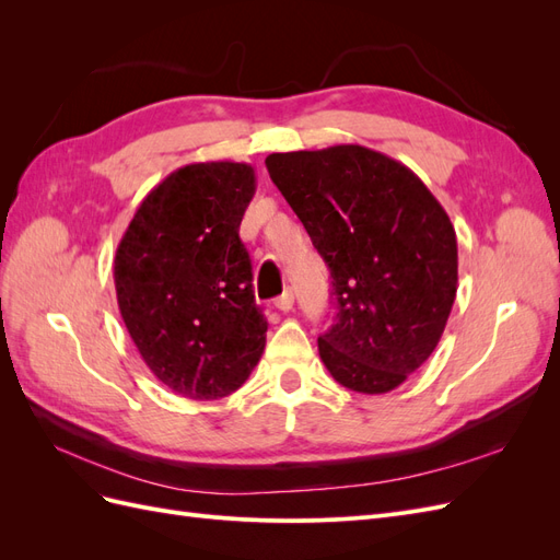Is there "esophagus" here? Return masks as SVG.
Here are the masks:
<instances>
[{
    "instance_id": "34e87169",
    "label": "esophagus",
    "mask_w": 560,
    "mask_h": 560,
    "mask_svg": "<svg viewBox=\"0 0 560 560\" xmlns=\"http://www.w3.org/2000/svg\"><path fill=\"white\" fill-rule=\"evenodd\" d=\"M292 306H294V294H292V290H284V292L276 299V308L282 311V313H290Z\"/></svg>"
}]
</instances>
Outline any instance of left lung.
Here are the masks:
<instances>
[{
  "mask_svg": "<svg viewBox=\"0 0 560 560\" xmlns=\"http://www.w3.org/2000/svg\"><path fill=\"white\" fill-rule=\"evenodd\" d=\"M268 175L325 259L336 322L317 338L336 383L399 387L434 352L457 292L455 229L420 177L360 144L287 151Z\"/></svg>",
  "mask_w": 560,
  "mask_h": 560,
  "instance_id": "1",
  "label": "left lung"
}]
</instances>
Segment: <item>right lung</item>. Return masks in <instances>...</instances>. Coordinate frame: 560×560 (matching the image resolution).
Here are the masks:
<instances>
[{"label": "right lung", "instance_id": "right-lung-1", "mask_svg": "<svg viewBox=\"0 0 560 560\" xmlns=\"http://www.w3.org/2000/svg\"><path fill=\"white\" fill-rule=\"evenodd\" d=\"M254 191L247 163L177 167L147 194L116 247L126 329L151 374L179 397H229L261 360L268 322L238 235Z\"/></svg>", "mask_w": 560, "mask_h": 560}]
</instances>
